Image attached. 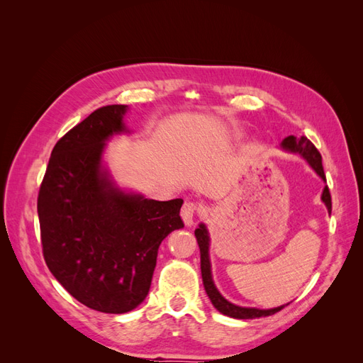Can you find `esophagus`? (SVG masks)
I'll return each instance as SVG.
<instances>
[{
  "instance_id": "esophagus-1",
  "label": "esophagus",
  "mask_w": 363,
  "mask_h": 363,
  "mask_svg": "<svg viewBox=\"0 0 363 363\" xmlns=\"http://www.w3.org/2000/svg\"><path fill=\"white\" fill-rule=\"evenodd\" d=\"M203 212V206L195 201H186L182 207V218L186 225L194 224V218Z\"/></svg>"
}]
</instances>
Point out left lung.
<instances>
[{
    "mask_svg": "<svg viewBox=\"0 0 363 363\" xmlns=\"http://www.w3.org/2000/svg\"><path fill=\"white\" fill-rule=\"evenodd\" d=\"M281 147L284 150L292 151V152H300V155L307 162H309V164L315 169V172L320 175L323 180H325V174H324V168H323V157L320 155V151L316 150V147L306 136H301V138L288 136V138H284L283 142H281ZM321 199L327 206V211L332 212V195H330V191H328V186H325V188H324ZM195 238H196V242H199L200 255H201V276H203L204 289L207 292L208 298H211L212 304L216 307V311H219L227 316L238 318V320H252V318H262V316L274 315L276 312L283 309L284 306L276 307V309L260 311V309H252V307L235 306L230 301H227L224 296L218 292V289L215 288V284H213V280H212L211 260H208V236H207V230L203 224L195 230Z\"/></svg>",
    "mask_w": 363,
    "mask_h": 363,
    "instance_id": "1",
    "label": "left lung"
}]
</instances>
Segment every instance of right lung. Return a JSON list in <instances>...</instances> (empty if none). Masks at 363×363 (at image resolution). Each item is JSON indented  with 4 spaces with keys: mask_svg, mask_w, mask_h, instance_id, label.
I'll list each match as a JSON object with an SVG mask.
<instances>
[{
    "mask_svg": "<svg viewBox=\"0 0 363 363\" xmlns=\"http://www.w3.org/2000/svg\"><path fill=\"white\" fill-rule=\"evenodd\" d=\"M125 112L124 104L100 107L62 136L38 195L47 267L75 300L104 313L145 300L159 245L184 227L182 199L124 194L103 171L104 142L125 130Z\"/></svg>",
    "mask_w": 363,
    "mask_h": 363,
    "instance_id": "obj_1",
    "label": "right lung"
}]
</instances>
